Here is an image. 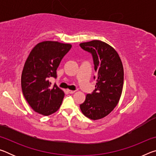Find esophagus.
<instances>
[{
    "label": "esophagus",
    "mask_w": 156,
    "mask_h": 156,
    "mask_svg": "<svg viewBox=\"0 0 156 156\" xmlns=\"http://www.w3.org/2000/svg\"><path fill=\"white\" fill-rule=\"evenodd\" d=\"M67 91L69 92V94H73L75 92V91H73V90H69V89H68Z\"/></svg>",
    "instance_id": "obj_1"
}]
</instances>
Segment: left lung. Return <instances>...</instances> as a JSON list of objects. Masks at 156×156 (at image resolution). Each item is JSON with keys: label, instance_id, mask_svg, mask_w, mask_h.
<instances>
[{"label": "left lung", "instance_id": "8db88e82", "mask_svg": "<svg viewBox=\"0 0 156 156\" xmlns=\"http://www.w3.org/2000/svg\"><path fill=\"white\" fill-rule=\"evenodd\" d=\"M80 46L93 56L96 79V89L87 95L80 108L89 119L99 120L109 114L119 102L124 83L123 65L118 52L105 42L94 40Z\"/></svg>", "mask_w": 156, "mask_h": 156}]
</instances>
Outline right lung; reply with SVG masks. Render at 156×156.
Listing matches in <instances>:
<instances>
[{
    "label": "right lung",
    "instance_id": "1",
    "mask_svg": "<svg viewBox=\"0 0 156 156\" xmlns=\"http://www.w3.org/2000/svg\"><path fill=\"white\" fill-rule=\"evenodd\" d=\"M72 44L57 41H43L29 54L21 76L23 96L34 112L49 115L59 109L65 93L49 79L56 78V70Z\"/></svg>",
    "mask_w": 156,
    "mask_h": 156
}]
</instances>
